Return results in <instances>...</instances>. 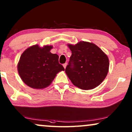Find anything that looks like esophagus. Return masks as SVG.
Wrapping results in <instances>:
<instances>
[{
    "label": "esophagus",
    "instance_id": "34e87169",
    "mask_svg": "<svg viewBox=\"0 0 132 132\" xmlns=\"http://www.w3.org/2000/svg\"><path fill=\"white\" fill-rule=\"evenodd\" d=\"M63 67H64V69H66V66H67V63H64V64H63Z\"/></svg>",
    "mask_w": 132,
    "mask_h": 132
}]
</instances>
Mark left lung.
<instances>
[{"label": "left lung", "mask_w": 132, "mask_h": 132, "mask_svg": "<svg viewBox=\"0 0 132 132\" xmlns=\"http://www.w3.org/2000/svg\"><path fill=\"white\" fill-rule=\"evenodd\" d=\"M72 51L65 72L72 84L82 90H91L99 85L109 71L107 55L92 42L80 41L68 44Z\"/></svg>", "instance_id": "obj_1"}]
</instances>
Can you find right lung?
Returning a JSON list of instances; mask_svg holds the SVG:
<instances>
[{"mask_svg":"<svg viewBox=\"0 0 132 132\" xmlns=\"http://www.w3.org/2000/svg\"><path fill=\"white\" fill-rule=\"evenodd\" d=\"M51 45H34L23 52L17 64L22 81L31 88L43 89L49 86L57 74L64 69L59 63V55L50 52Z\"/></svg>","mask_w":132,"mask_h":132,"instance_id":"add662e5","label":"right lung"}]
</instances>
